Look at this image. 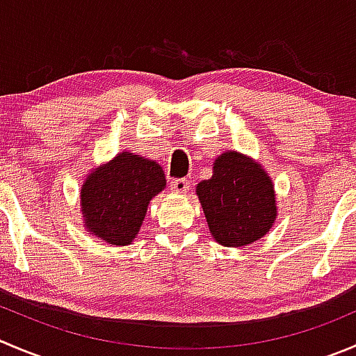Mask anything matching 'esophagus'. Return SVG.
<instances>
[{
  "label": "esophagus",
  "mask_w": 356,
  "mask_h": 356,
  "mask_svg": "<svg viewBox=\"0 0 356 356\" xmlns=\"http://www.w3.org/2000/svg\"><path fill=\"white\" fill-rule=\"evenodd\" d=\"M170 189L177 195H186L189 191V182L186 179H174L170 182Z\"/></svg>",
  "instance_id": "1"
}]
</instances>
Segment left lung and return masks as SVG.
Returning a JSON list of instances; mask_svg holds the SVG:
<instances>
[{
	"instance_id": "8db88e82",
	"label": "left lung",
	"mask_w": 356,
	"mask_h": 356,
	"mask_svg": "<svg viewBox=\"0 0 356 356\" xmlns=\"http://www.w3.org/2000/svg\"><path fill=\"white\" fill-rule=\"evenodd\" d=\"M212 170V177L196 186V196L213 240L224 247H245L264 236L278 212L268 172L238 151L219 154Z\"/></svg>"
}]
</instances>
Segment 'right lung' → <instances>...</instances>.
I'll return each mask as SVG.
<instances>
[{"label":"right lung","instance_id":"obj_1","mask_svg":"<svg viewBox=\"0 0 356 356\" xmlns=\"http://www.w3.org/2000/svg\"><path fill=\"white\" fill-rule=\"evenodd\" d=\"M167 188L154 160L122 151L88 172L79 191L83 226L106 243L125 247L139 234L149 202Z\"/></svg>","mask_w":356,"mask_h":356}]
</instances>
